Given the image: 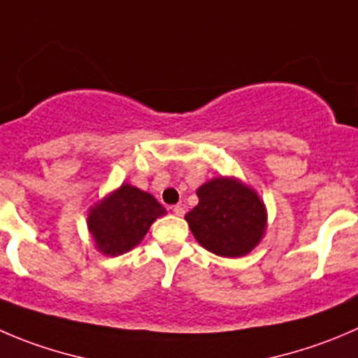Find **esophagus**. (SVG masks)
<instances>
[{
  "instance_id": "obj_1",
  "label": "esophagus",
  "mask_w": 358,
  "mask_h": 358,
  "mask_svg": "<svg viewBox=\"0 0 358 358\" xmlns=\"http://www.w3.org/2000/svg\"><path fill=\"white\" fill-rule=\"evenodd\" d=\"M173 213H175L176 217H183V215H185V208L176 204V206H173Z\"/></svg>"
}]
</instances>
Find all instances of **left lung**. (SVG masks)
<instances>
[{
    "instance_id": "obj_1",
    "label": "left lung",
    "mask_w": 358,
    "mask_h": 358,
    "mask_svg": "<svg viewBox=\"0 0 358 358\" xmlns=\"http://www.w3.org/2000/svg\"><path fill=\"white\" fill-rule=\"evenodd\" d=\"M197 197L185 220L203 248L220 257H243L259 245L267 213L255 190L238 178L218 176L203 183Z\"/></svg>"
}]
</instances>
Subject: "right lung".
<instances>
[{"mask_svg":"<svg viewBox=\"0 0 358 358\" xmlns=\"http://www.w3.org/2000/svg\"><path fill=\"white\" fill-rule=\"evenodd\" d=\"M162 215L166 210L152 194L122 183L89 210L87 227L99 252L117 257L133 250Z\"/></svg>","mask_w":358,"mask_h":358,"instance_id":"right-lung-1","label":"right lung"}]
</instances>
